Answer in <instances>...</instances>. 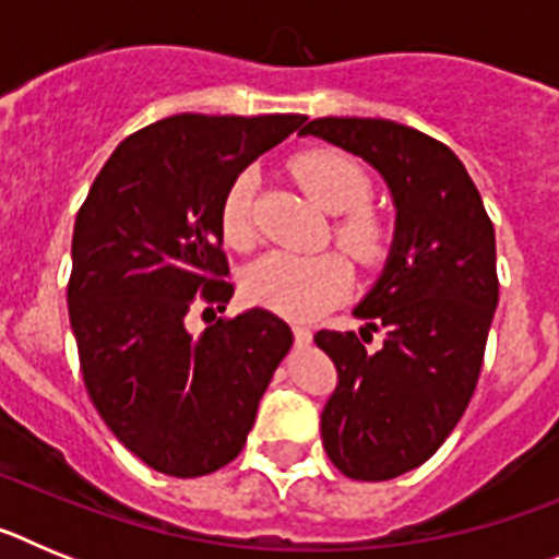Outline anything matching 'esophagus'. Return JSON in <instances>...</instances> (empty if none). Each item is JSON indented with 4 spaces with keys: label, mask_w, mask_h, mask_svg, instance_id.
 <instances>
[{
    "label": "esophagus",
    "mask_w": 559,
    "mask_h": 559,
    "mask_svg": "<svg viewBox=\"0 0 559 559\" xmlns=\"http://www.w3.org/2000/svg\"><path fill=\"white\" fill-rule=\"evenodd\" d=\"M294 338L299 341V344H310L313 333H310V328H305V324H294Z\"/></svg>",
    "instance_id": "obj_1"
}]
</instances>
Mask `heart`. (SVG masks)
<instances>
[{
    "mask_svg": "<svg viewBox=\"0 0 559 559\" xmlns=\"http://www.w3.org/2000/svg\"><path fill=\"white\" fill-rule=\"evenodd\" d=\"M290 170L316 204L328 212H338L333 237L353 260H358L360 265H374L386 257L392 231L386 218L367 204L372 199V181L353 156L333 147H319V151L299 153L290 162ZM251 192H254V179L249 173H240L221 204V229L226 243L235 249H249L254 243ZM349 285H353V269L347 257L338 251H316V254L271 251L246 271L243 280L251 302L288 319H313L324 308L338 302Z\"/></svg>",
    "mask_w": 559,
    "mask_h": 559,
    "instance_id": "heart-1",
    "label": "heart"
}]
</instances>
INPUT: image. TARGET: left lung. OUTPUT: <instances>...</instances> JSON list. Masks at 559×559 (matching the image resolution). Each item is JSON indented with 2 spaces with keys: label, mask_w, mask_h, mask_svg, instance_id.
Listing matches in <instances>:
<instances>
[{
  "label": "left lung",
  "mask_w": 559,
  "mask_h": 559,
  "mask_svg": "<svg viewBox=\"0 0 559 559\" xmlns=\"http://www.w3.org/2000/svg\"><path fill=\"white\" fill-rule=\"evenodd\" d=\"M299 133L369 162L397 210L386 269L353 310L360 337L383 329L384 347L313 335L338 369L322 412L330 462L355 481H389L439 451L476 392L498 305L496 231L456 153L428 133L369 117H322Z\"/></svg>",
  "instance_id": "obj_1"
}]
</instances>
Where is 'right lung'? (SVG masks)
<instances>
[{"label":"right lung","mask_w":559,"mask_h":559,"mask_svg":"<svg viewBox=\"0 0 559 559\" xmlns=\"http://www.w3.org/2000/svg\"><path fill=\"white\" fill-rule=\"evenodd\" d=\"M305 120L173 114L117 145L78 210L67 302L83 383L114 437L165 476H206L243 451L294 344L271 310L201 335L187 313L226 310V190Z\"/></svg>","instance_id":"right-lung-1"}]
</instances>
